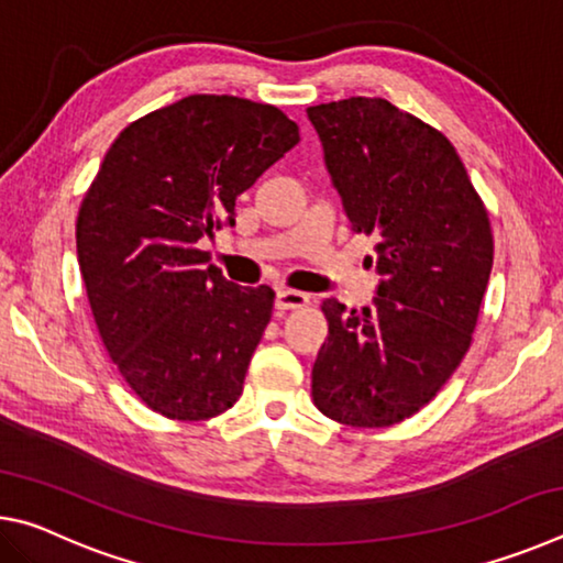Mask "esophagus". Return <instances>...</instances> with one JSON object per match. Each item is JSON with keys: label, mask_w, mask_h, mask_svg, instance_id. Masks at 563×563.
Segmentation results:
<instances>
[{"label": "esophagus", "mask_w": 563, "mask_h": 563, "mask_svg": "<svg viewBox=\"0 0 563 563\" xmlns=\"http://www.w3.org/2000/svg\"><path fill=\"white\" fill-rule=\"evenodd\" d=\"M310 302L305 292L298 290H278V298H275V308L278 310H300Z\"/></svg>", "instance_id": "1"}]
</instances>
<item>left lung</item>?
<instances>
[{
  "label": "left lung",
  "instance_id": "obj_1",
  "mask_svg": "<svg viewBox=\"0 0 563 563\" xmlns=\"http://www.w3.org/2000/svg\"><path fill=\"white\" fill-rule=\"evenodd\" d=\"M352 231L377 238L369 308L322 300L330 335L312 402L350 427H389L440 393L472 345L487 290L489 213L450 139L385 99L308 109Z\"/></svg>",
  "mask_w": 563,
  "mask_h": 563
}]
</instances>
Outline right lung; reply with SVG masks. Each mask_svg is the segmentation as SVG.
I'll use <instances>...</instances> for the list:
<instances>
[{
    "label": "right lung",
    "mask_w": 563,
    "mask_h": 563,
    "mask_svg": "<svg viewBox=\"0 0 563 563\" xmlns=\"http://www.w3.org/2000/svg\"><path fill=\"white\" fill-rule=\"evenodd\" d=\"M298 141L271 103L194 93L129 123L103 156L76 253L103 347L154 412L201 422L241 397L275 292L225 280L198 241L235 225V198Z\"/></svg>",
    "instance_id": "obj_1"
}]
</instances>
